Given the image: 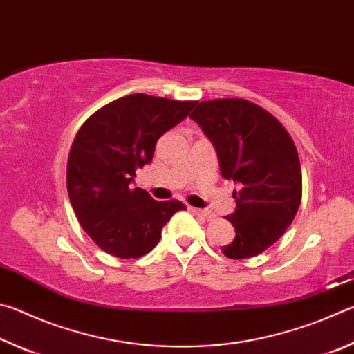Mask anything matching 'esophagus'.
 Masks as SVG:
<instances>
[{"label": "esophagus", "instance_id": "esophagus-1", "mask_svg": "<svg viewBox=\"0 0 354 354\" xmlns=\"http://www.w3.org/2000/svg\"><path fill=\"white\" fill-rule=\"evenodd\" d=\"M192 214L195 215H200V217H205V218H214V215L211 214V211H207V209H198V207H189Z\"/></svg>", "mask_w": 354, "mask_h": 354}]
</instances>
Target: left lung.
Masks as SVG:
<instances>
[{"instance_id": "left-lung-1", "label": "left lung", "mask_w": 354, "mask_h": 354, "mask_svg": "<svg viewBox=\"0 0 354 354\" xmlns=\"http://www.w3.org/2000/svg\"><path fill=\"white\" fill-rule=\"evenodd\" d=\"M190 118L214 143L220 173L232 179L236 211L225 217L236 237L221 251L230 259L261 254L284 234L301 203V167L290 134L251 101L198 103Z\"/></svg>"}]
</instances>
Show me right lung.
Wrapping results in <instances>:
<instances>
[{"label": "right lung", "mask_w": 354, "mask_h": 354, "mask_svg": "<svg viewBox=\"0 0 354 354\" xmlns=\"http://www.w3.org/2000/svg\"><path fill=\"white\" fill-rule=\"evenodd\" d=\"M196 101L145 93L118 98L92 113L70 148L67 190L84 231L101 250L136 259L158 245L181 201H156L133 187L136 170L153 160L156 142L189 115Z\"/></svg>", "instance_id": "1"}]
</instances>
